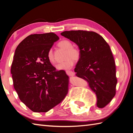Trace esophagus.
<instances>
[{
    "mask_svg": "<svg viewBox=\"0 0 133 133\" xmlns=\"http://www.w3.org/2000/svg\"><path fill=\"white\" fill-rule=\"evenodd\" d=\"M66 72L67 75H68L69 76H74L75 75V73L71 71H66Z\"/></svg>",
    "mask_w": 133,
    "mask_h": 133,
    "instance_id": "1",
    "label": "esophagus"
}]
</instances>
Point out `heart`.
<instances>
[{
    "mask_svg": "<svg viewBox=\"0 0 133 133\" xmlns=\"http://www.w3.org/2000/svg\"><path fill=\"white\" fill-rule=\"evenodd\" d=\"M58 46L62 49L66 50L64 58L65 60L56 66V69L59 70H67L71 69L74 65V59L75 61L79 60L81 57V52L77 48L73 47L71 42L63 40L58 43ZM47 58L49 61L51 63L55 62L54 56L52 50H50L47 53Z\"/></svg>",
    "mask_w": 133,
    "mask_h": 133,
    "instance_id": "1",
    "label": "heart"
}]
</instances>
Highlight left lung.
Listing matches in <instances>:
<instances>
[{
    "mask_svg": "<svg viewBox=\"0 0 133 133\" xmlns=\"http://www.w3.org/2000/svg\"><path fill=\"white\" fill-rule=\"evenodd\" d=\"M62 36L78 46L81 57L74 71L83 79L97 97V106L103 108L115 95L116 68L109 45L98 34L83 30L66 31Z\"/></svg>",
    "mask_w": 133,
    "mask_h": 133,
    "instance_id": "1",
    "label": "left lung"
}]
</instances>
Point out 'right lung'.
Returning <instances> with one entry per match:
<instances>
[{"label": "right lung", "instance_id": "right-lung-1", "mask_svg": "<svg viewBox=\"0 0 133 133\" xmlns=\"http://www.w3.org/2000/svg\"><path fill=\"white\" fill-rule=\"evenodd\" d=\"M59 37L53 32L32 34L17 46L11 65L14 87L32 111L46 112L61 103L68 92L69 77L56 71L47 53Z\"/></svg>", "mask_w": 133, "mask_h": 133}]
</instances>
